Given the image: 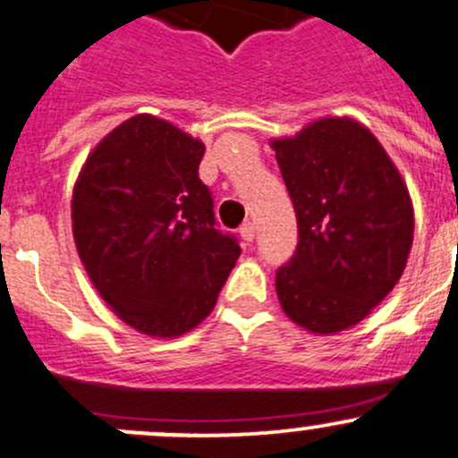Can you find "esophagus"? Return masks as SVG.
<instances>
[{"instance_id": "esophagus-1", "label": "esophagus", "mask_w": 458, "mask_h": 458, "mask_svg": "<svg viewBox=\"0 0 458 458\" xmlns=\"http://www.w3.org/2000/svg\"><path fill=\"white\" fill-rule=\"evenodd\" d=\"M239 234H242L243 242L250 243L252 239H255V224H250V221H248V224H243L242 228H239Z\"/></svg>"}]
</instances>
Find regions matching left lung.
I'll return each instance as SVG.
<instances>
[{
  "label": "left lung",
  "instance_id": "left-lung-1",
  "mask_svg": "<svg viewBox=\"0 0 458 458\" xmlns=\"http://www.w3.org/2000/svg\"><path fill=\"white\" fill-rule=\"evenodd\" d=\"M273 149L297 216V248L275 275L279 304L306 331H344L405 270L410 192L383 145L352 118H322Z\"/></svg>",
  "mask_w": 458,
  "mask_h": 458
}]
</instances>
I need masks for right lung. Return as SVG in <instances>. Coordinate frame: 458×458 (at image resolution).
Wrapping results in <instances>:
<instances>
[{"mask_svg":"<svg viewBox=\"0 0 458 458\" xmlns=\"http://www.w3.org/2000/svg\"><path fill=\"white\" fill-rule=\"evenodd\" d=\"M201 140L130 118L89 154L71 203L73 239L102 300L136 331L176 337L215 309L242 248L216 228L199 179Z\"/></svg>","mask_w":458,"mask_h":458,"instance_id":"obj_1","label":"right lung"}]
</instances>
